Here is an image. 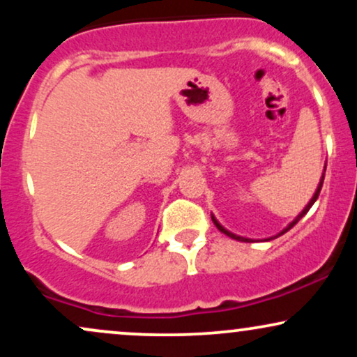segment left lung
Returning a JSON list of instances; mask_svg holds the SVG:
<instances>
[{
    "instance_id": "8db88e82",
    "label": "left lung",
    "mask_w": 357,
    "mask_h": 357,
    "mask_svg": "<svg viewBox=\"0 0 357 357\" xmlns=\"http://www.w3.org/2000/svg\"><path fill=\"white\" fill-rule=\"evenodd\" d=\"M324 176H326V167H324V174H322V178H321V183H319V186H317V190H315V192H314L312 199H310V202H309V203H307V206L304 208V210H302V211H301V215H298V216H297V218H296V220H294V221H292V223H290V225H289V227H287V228H284V230H282L280 233H278V235H275V236H272V238H277V236L284 235V233H287V231H289V230H290V228H292V227H294V225H296V223H297V221L302 218V216H305V215H307V211H309V210H310V208H312V204L315 203V199H317V198H319V192H321V190H322ZM211 220H213V223H215V225H216V228H218V230H220L221 233H225V235H228V236H230V238H235V240H238V241H252V240H250V238H243V236H238V235H235V233L228 231V230H227V228H223V227H221V225L218 223V221H216V218H215V216H211ZM272 238H268V240H272Z\"/></svg>"
}]
</instances>
